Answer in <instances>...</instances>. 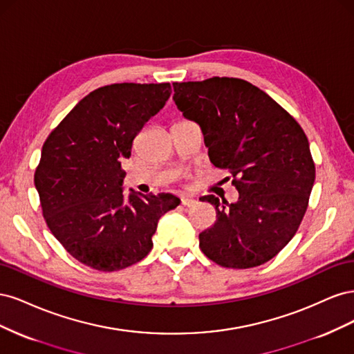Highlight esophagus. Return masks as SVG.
Returning <instances> with one entry per match:
<instances>
[{"label": "esophagus", "mask_w": 354, "mask_h": 354, "mask_svg": "<svg viewBox=\"0 0 354 354\" xmlns=\"http://www.w3.org/2000/svg\"><path fill=\"white\" fill-rule=\"evenodd\" d=\"M196 199H194V198H190V196H183L181 198V203H183L185 207H194V205H196Z\"/></svg>", "instance_id": "1"}]
</instances>
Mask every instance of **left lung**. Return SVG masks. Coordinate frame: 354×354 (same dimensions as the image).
Masks as SVG:
<instances>
[{
  "instance_id": "obj_1",
  "label": "left lung",
  "mask_w": 354,
  "mask_h": 354,
  "mask_svg": "<svg viewBox=\"0 0 354 354\" xmlns=\"http://www.w3.org/2000/svg\"><path fill=\"white\" fill-rule=\"evenodd\" d=\"M173 100L196 122L211 162L229 169L239 198L214 195V226L199 234L209 260L232 269L264 264L283 250L301 223L315 185L308 140L269 94L238 78L173 82Z\"/></svg>"
}]
</instances>
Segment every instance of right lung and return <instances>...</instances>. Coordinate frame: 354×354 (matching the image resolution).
Here are the masks:
<instances>
[{"mask_svg": "<svg viewBox=\"0 0 354 354\" xmlns=\"http://www.w3.org/2000/svg\"><path fill=\"white\" fill-rule=\"evenodd\" d=\"M171 85L112 84L91 91L42 146L35 171L47 226L80 263L125 269L152 250L159 218L180 205L171 194L124 195L121 160L137 133L164 108Z\"/></svg>", "mask_w": 354, "mask_h": 354, "instance_id": "obj_1", "label": "right lung"}]
</instances>
